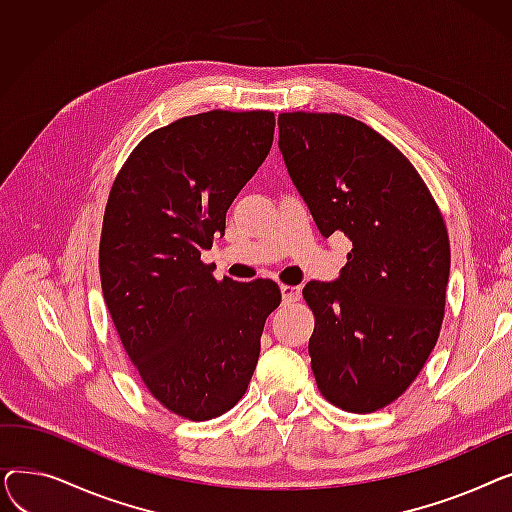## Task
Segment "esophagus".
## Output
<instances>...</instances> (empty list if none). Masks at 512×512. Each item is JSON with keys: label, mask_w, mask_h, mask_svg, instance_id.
Segmentation results:
<instances>
[{"label": "esophagus", "mask_w": 512, "mask_h": 512, "mask_svg": "<svg viewBox=\"0 0 512 512\" xmlns=\"http://www.w3.org/2000/svg\"><path fill=\"white\" fill-rule=\"evenodd\" d=\"M280 292H282V299L292 303V301H299L301 299V288L299 286H288V284H282L280 286Z\"/></svg>", "instance_id": "esophagus-1"}]
</instances>
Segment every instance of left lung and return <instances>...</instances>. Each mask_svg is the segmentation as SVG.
Returning <instances> with one entry per match:
<instances>
[{"label": "left lung", "mask_w": 512, "mask_h": 512, "mask_svg": "<svg viewBox=\"0 0 512 512\" xmlns=\"http://www.w3.org/2000/svg\"><path fill=\"white\" fill-rule=\"evenodd\" d=\"M288 174L319 232L353 242L334 282L311 280L309 338L319 392L351 413L384 409L440 336L450 242L425 182L380 132L340 114L278 116Z\"/></svg>", "instance_id": "8db88e82"}]
</instances>
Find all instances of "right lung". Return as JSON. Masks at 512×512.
<instances>
[{"mask_svg": "<svg viewBox=\"0 0 512 512\" xmlns=\"http://www.w3.org/2000/svg\"><path fill=\"white\" fill-rule=\"evenodd\" d=\"M272 112L213 110L157 128L134 147L105 205L99 274L118 336L147 390L193 421L245 394L272 280L218 282L201 251L274 143Z\"/></svg>", "mask_w": 512, "mask_h": 512, "instance_id": "obj_1", "label": "right lung"}]
</instances>
